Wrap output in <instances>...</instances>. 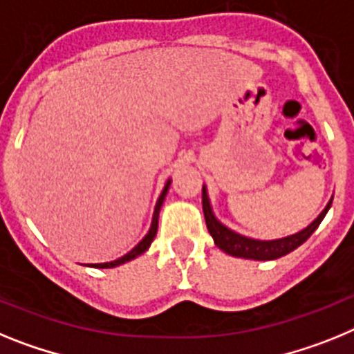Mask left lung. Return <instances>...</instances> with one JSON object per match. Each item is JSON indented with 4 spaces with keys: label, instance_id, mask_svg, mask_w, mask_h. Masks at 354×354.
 Here are the masks:
<instances>
[{
    "label": "left lung",
    "instance_id": "1",
    "mask_svg": "<svg viewBox=\"0 0 354 354\" xmlns=\"http://www.w3.org/2000/svg\"><path fill=\"white\" fill-rule=\"evenodd\" d=\"M333 198L328 201L324 210L317 215V219L306 226L305 230L294 233V235H287L283 239H274V241H258V239H251V236H244L241 233L233 232L228 226H224L217 217H215L214 210H212L210 198H208L207 187L203 185V214H205V221H207V228L210 232L212 239H214L215 245L223 250L224 253L232 254L236 258H250V260H276L285 254L292 253V251L299 248L303 242L308 241V236L317 230L319 224L322 223L324 215L328 214L331 207Z\"/></svg>",
    "mask_w": 354,
    "mask_h": 354
}]
</instances>
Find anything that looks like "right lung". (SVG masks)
I'll use <instances>...</instances> for the list:
<instances>
[{"instance_id":"right-lung-1","label":"right lung","mask_w":354,"mask_h":354,"mask_svg":"<svg viewBox=\"0 0 354 354\" xmlns=\"http://www.w3.org/2000/svg\"><path fill=\"white\" fill-rule=\"evenodd\" d=\"M169 187H171V180H167V183H165L164 190H162V194H160L158 201H156L155 212H153V219H151V228H149V232L146 233V236H144L142 241H140L139 244L135 245V248L130 251V253H126L124 257L118 258V260H113V262L91 263V266H88V267H97V269H110V267L122 266V263L130 262V260H133V258H137V257H140V254H142V253H146V251L149 250V245H151L153 239H155V236H156V230H158L160 208H162V205H164V199H165V196H167V192H169Z\"/></svg>"}]
</instances>
